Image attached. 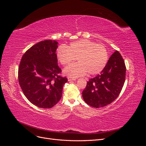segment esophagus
Wrapping results in <instances>:
<instances>
[{
  "label": "esophagus",
  "mask_w": 146,
  "mask_h": 146,
  "mask_svg": "<svg viewBox=\"0 0 146 146\" xmlns=\"http://www.w3.org/2000/svg\"><path fill=\"white\" fill-rule=\"evenodd\" d=\"M68 80H69V81H70V80H76V78H74V77H68Z\"/></svg>",
  "instance_id": "1"
}]
</instances>
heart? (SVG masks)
I'll return each instance as SVG.
<instances>
[{"label":"heart","mask_w":146,"mask_h":146,"mask_svg":"<svg viewBox=\"0 0 146 146\" xmlns=\"http://www.w3.org/2000/svg\"><path fill=\"white\" fill-rule=\"evenodd\" d=\"M56 56L63 66L69 65L77 58L78 63L70 65L64 70L71 77L83 76L87 72L98 74L105 68L108 60V50L104 45L85 39L70 42L68 47L59 46Z\"/></svg>","instance_id":"heart-1"}]
</instances>
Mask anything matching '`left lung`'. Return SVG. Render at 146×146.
<instances>
[{"instance_id":"1","label":"left lung","mask_w":146,"mask_h":146,"mask_svg":"<svg viewBox=\"0 0 146 146\" xmlns=\"http://www.w3.org/2000/svg\"><path fill=\"white\" fill-rule=\"evenodd\" d=\"M126 67L117 50L110 57L107 65L94 78L90 79L82 92L83 100L94 108L107 106L120 94L125 80Z\"/></svg>"}]
</instances>
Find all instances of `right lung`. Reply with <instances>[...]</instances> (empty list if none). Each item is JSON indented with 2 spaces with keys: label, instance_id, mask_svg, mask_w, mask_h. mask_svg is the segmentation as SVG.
Here are the masks:
<instances>
[{
  "label": "right lung",
  "instance_id": "obj_1",
  "mask_svg": "<svg viewBox=\"0 0 146 146\" xmlns=\"http://www.w3.org/2000/svg\"><path fill=\"white\" fill-rule=\"evenodd\" d=\"M58 42L51 39L39 42L26 51L18 68V80L24 94L31 103L50 108L58 102L66 77L60 76L56 50Z\"/></svg>",
  "mask_w": 146,
  "mask_h": 146
}]
</instances>
